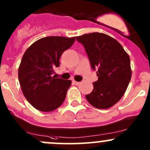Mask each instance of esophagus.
Returning <instances> with one entry per match:
<instances>
[{"label": "esophagus", "mask_w": 150, "mask_h": 150, "mask_svg": "<svg viewBox=\"0 0 150 150\" xmlns=\"http://www.w3.org/2000/svg\"><path fill=\"white\" fill-rule=\"evenodd\" d=\"M72 82H73V83H74L75 85H76V86H77V85H79L80 84V82L76 81H74H74H72Z\"/></svg>", "instance_id": "esophagus-1"}]
</instances>
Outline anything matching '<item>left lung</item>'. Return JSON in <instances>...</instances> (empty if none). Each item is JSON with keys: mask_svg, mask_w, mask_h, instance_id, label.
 Here are the masks:
<instances>
[{"mask_svg": "<svg viewBox=\"0 0 150 150\" xmlns=\"http://www.w3.org/2000/svg\"><path fill=\"white\" fill-rule=\"evenodd\" d=\"M84 47L98 80L86 99L97 109H108L123 96L132 77L129 56L117 40L107 34L91 33L76 37Z\"/></svg>", "mask_w": 150, "mask_h": 150, "instance_id": "1", "label": "left lung"}]
</instances>
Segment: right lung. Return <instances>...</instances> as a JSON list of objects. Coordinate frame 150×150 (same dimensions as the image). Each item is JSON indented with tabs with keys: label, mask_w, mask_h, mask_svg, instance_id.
Here are the masks:
<instances>
[{
	"label": "right lung",
	"mask_w": 150,
	"mask_h": 150,
	"mask_svg": "<svg viewBox=\"0 0 150 150\" xmlns=\"http://www.w3.org/2000/svg\"><path fill=\"white\" fill-rule=\"evenodd\" d=\"M74 41L75 37H45L24 53L18 68V80L25 99L38 110L51 112L64 102L71 81L56 78L53 74L60 65L64 51Z\"/></svg>",
	"instance_id": "right-lung-1"
}]
</instances>
